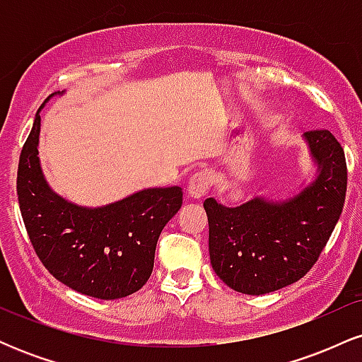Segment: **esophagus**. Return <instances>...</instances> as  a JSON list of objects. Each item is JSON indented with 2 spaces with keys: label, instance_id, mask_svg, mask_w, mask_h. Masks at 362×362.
I'll return each mask as SVG.
<instances>
[{
  "label": "esophagus",
  "instance_id": "obj_1",
  "mask_svg": "<svg viewBox=\"0 0 362 362\" xmlns=\"http://www.w3.org/2000/svg\"><path fill=\"white\" fill-rule=\"evenodd\" d=\"M211 185V177L209 172L206 170H201V172H195L189 180V187H187V194L192 199H201L204 197L207 189Z\"/></svg>",
  "mask_w": 362,
  "mask_h": 362
}]
</instances>
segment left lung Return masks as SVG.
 Returning <instances> with one entry per match:
<instances>
[{
    "label": "left lung",
    "mask_w": 362,
    "mask_h": 362,
    "mask_svg": "<svg viewBox=\"0 0 362 362\" xmlns=\"http://www.w3.org/2000/svg\"><path fill=\"white\" fill-rule=\"evenodd\" d=\"M305 139L318 177L294 197H255L238 207L204 201L211 265L238 293L259 296L300 281L339 221L347 190L344 149L327 129L308 131Z\"/></svg>",
    "instance_id": "1"
}]
</instances>
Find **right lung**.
<instances>
[{"label":"right lung","instance_id":"right-lung-1","mask_svg":"<svg viewBox=\"0 0 362 362\" xmlns=\"http://www.w3.org/2000/svg\"><path fill=\"white\" fill-rule=\"evenodd\" d=\"M39 132L37 112L16 175L20 211L37 257L57 281L86 296L119 300L139 291L153 272L161 230L180 209L182 189H146L93 209L71 204L45 182Z\"/></svg>","mask_w":362,"mask_h":362}]
</instances>
